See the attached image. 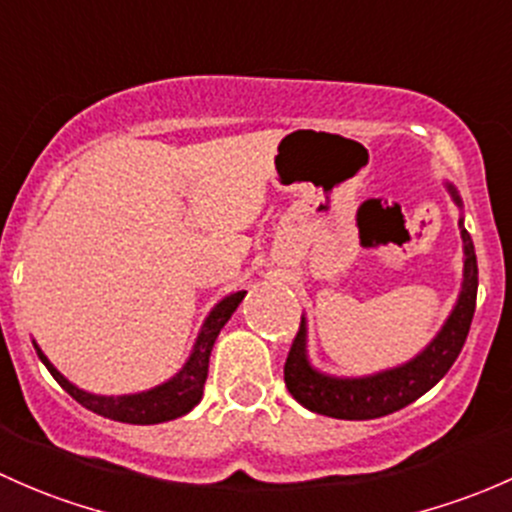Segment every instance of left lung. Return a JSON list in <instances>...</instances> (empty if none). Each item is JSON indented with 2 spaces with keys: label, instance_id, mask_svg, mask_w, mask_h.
<instances>
[{
  "label": "left lung",
  "instance_id": "obj_1",
  "mask_svg": "<svg viewBox=\"0 0 512 512\" xmlns=\"http://www.w3.org/2000/svg\"><path fill=\"white\" fill-rule=\"evenodd\" d=\"M449 192L456 199V204H461L453 184H449ZM458 229H461L463 254H466L461 295H458L456 308H453L441 333L431 340V345L407 365L372 374V377H328V374H320L310 367L308 355H305V320H300L298 335L293 337L291 352H288L286 367H283L286 387L295 402H300L310 412L333 416V419H377V416L399 412L407 404L416 402L421 394L429 392L451 370L463 342H466L468 330H471L478 293V263L471 234L466 231L463 221H458Z\"/></svg>",
  "mask_w": 512,
  "mask_h": 512
}]
</instances>
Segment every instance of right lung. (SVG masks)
Segmentation results:
<instances>
[{
	"mask_svg": "<svg viewBox=\"0 0 512 512\" xmlns=\"http://www.w3.org/2000/svg\"><path fill=\"white\" fill-rule=\"evenodd\" d=\"M244 295L246 291L231 293L226 295L221 303L214 305L209 318L204 320L202 333H199L197 342H194V350L192 355H189L187 365H184L170 382L160 384V387L155 389H147V392L123 394V397H98V394H88L83 392V389L73 387V384L51 365L49 357L34 345L36 355L44 362L46 370L54 374L56 382H59L78 404H83V407L91 409V412L105 416V419L125 421V424H162V421H170L187 414L189 409H194L199 404L204 392V382H207L209 355H212L214 340H217L219 330L224 328L226 320L231 318V313L239 308Z\"/></svg>",
	"mask_w": 512,
	"mask_h": 512,
	"instance_id": "add662e5",
	"label": "right lung"
}]
</instances>
